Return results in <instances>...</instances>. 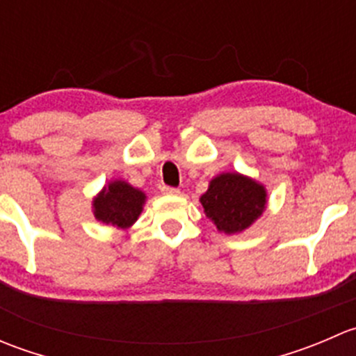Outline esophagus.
<instances>
[{"label":"esophagus","instance_id":"obj_1","mask_svg":"<svg viewBox=\"0 0 356 356\" xmlns=\"http://www.w3.org/2000/svg\"><path fill=\"white\" fill-rule=\"evenodd\" d=\"M161 193L163 195H179V189L177 188H170V186H161Z\"/></svg>","mask_w":356,"mask_h":356}]
</instances>
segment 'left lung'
<instances>
[{
  "mask_svg": "<svg viewBox=\"0 0 356 356\" xmlns=\"http://www.w3.org/2000/svg\"><path fill=\"white\" fill-rule=\"evenodd\" d=\"M204 215L225 234H238L250 227L265 210L267 191L260 182L238 172H224L211 179L200 198Z\"/></svg>",
  "mask_w": 356,
  "mask_h": 356,
  "instance_id": "obj_1",
  "label": "left lung"
}]
</instances>
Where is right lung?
Segmentation results:
<instances>
[{"instance_id": "right-lung-1", "label": "right lung", "mask_w": 356, "mask_h": 356, "mask_svg": "<svg viewBox=\"0 0 356 356\" xmlns=\"http://www.w3.org/2000/svg\"><path fill=\"white\" fill-rule=\"evenodd\" d=\"M146 195L125 181H111L92 200L96 220L117 229H129L143 211Z\"/></svg>"}]
</instances>
